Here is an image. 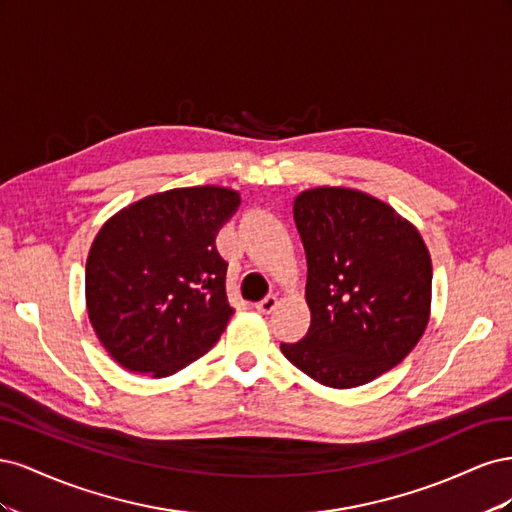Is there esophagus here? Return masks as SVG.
<instances>
[{
  "label": "esophagus",
  "mask_w": 512,
  "mask_h": 512,
  "mask_svg": "<svg viewBox=\"0 0 512 512\" xmlns=\"http://www.w3.org/2000/svg\"><path fill=\"white\" fill-rule=\"evenodd\" d=\"M277 305H280V299H277L275 294H269V297H265V299L256 303V309L260 314H271Z\"/></svg>",
  "instance_id": "esophagus-1"
}]
</instances>
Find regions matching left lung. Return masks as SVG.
I'll use <instances>...</instances> for the list:
<instances>
[{
    "mask_svg": "<svg viewBox=\"0 0 512 512\" xmlns=\"http://www.w3.org/2000/svg\"><path fill=\"white\" fill-rule=\"evenodd\" d=\"M307 256V335L282 344L303 374L354 389L393 369L423 337L431 307V258L406 218L350 188L294 198Z\"/></svg>",
    "mask_w": 512,
    "mask_h": 512,
    "instance_id": "8db88e82",
    "label": "left lung"
}]
</instances>
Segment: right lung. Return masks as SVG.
I'll return each instance as SVG.
<instances>
[{"label":"right lung","mask_w":512,"mask_h":512,"mask_svg":"<svg viewBox=\"0 0 512 512\" xmlns=\"http://www.w3.org/2000/svg\"><path fill=\"white\" fill-rule=\"evenodd\" d=\"M239 203L220 185L177 188L100 228L85 267L87 314L123 369L166 378L218 342L235 309L215 237Z\"/></svg>","instance_id":"obj_1"}]
</instances>
